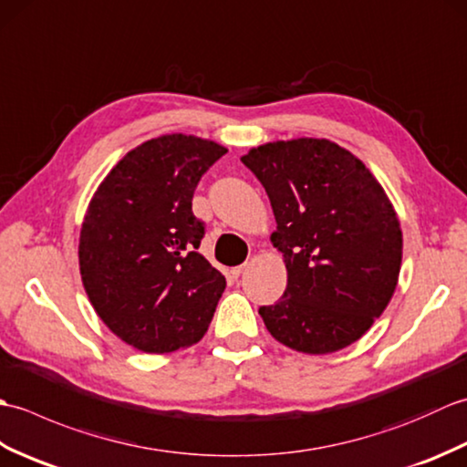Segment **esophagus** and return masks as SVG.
Here are the masks:
<instances>
[{"mask_svg":"<svg viewBox=\"0 0 467 467\" xmlns=\"http://www.w3.org/2000/svg\"><path fill=\"white\" fill-rule=\"evenodd\" d=\"M246 269V265H239V266H234V269L231 271L233 273V276H234V279H239V276H241V273Z\"/></svg>","mask_w":467,"mask_h":467,"instance_id":"1","label":"esophagus"}]
</instances>
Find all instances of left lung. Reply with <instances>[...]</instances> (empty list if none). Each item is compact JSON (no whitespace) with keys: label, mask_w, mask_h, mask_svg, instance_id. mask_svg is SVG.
<instances>
[{"label":"left lung","mask_w":467,"mask_h":467,"mask_svg":"<svg viewBox=\"0 0 467 467\" xmlns=\"http://www.w3.org/2000/svg\"><path fill=\"white\" fill-rule=\"evenodd\" d=\"M269 196L286 289L261 306L266 329L295 351L323 355L355 343L391 301L401 228L381 184L331 140L263 144L241 158Z\"/></svg>","instance_id":"left-lung-1"}]
</instances>
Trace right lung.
Segmentation results:
<instances>
[{
    "mask_svg": "<svg viewBox=\"0 0 467 467\" xmlns=\"http://www.w3.org/2000/svg\"><path fill=\"white\" fill-rule=\"evenodd\" d=\"M226 148L196 136L152 138L128 152L88 206L80 233L82 283L98 317L144 353L202 339L224 276L196 249L192 213L202 174Z\"/></svg>",
    "mask_w": 467,
    "mask_h": 467,
    "instance_id": "add662e5",
    "label": "right lung"
}]
</instances>
